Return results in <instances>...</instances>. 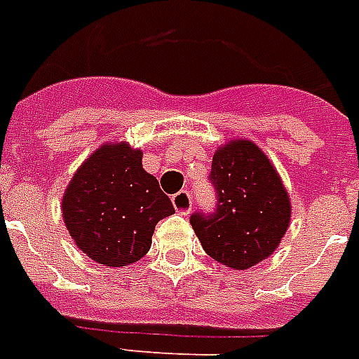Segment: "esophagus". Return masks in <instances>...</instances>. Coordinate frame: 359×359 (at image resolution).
I'll return each instance as SVG.
<instances>
[{
    "mask_svg": "<svg viewBox=\"0 0 359 359\" xmlns=\"http://www.w3.org/2000/svg\"><path fill=\"white\" fill-rule=\"evenodd\" d=\"M172 204H174L177 214H189L191 208H193V201H191L189 191H180V193H176V195L172 196Z\"/></svg>",
    "mask_w": 359,
    "mask_h": 359,
    "instance_id": "esophagus-1",
    "label": "esophagus"
}]
</instances>
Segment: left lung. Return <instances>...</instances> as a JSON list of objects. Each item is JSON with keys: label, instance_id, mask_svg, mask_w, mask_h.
<instances>
[{"label": "left lung", "instance_id": "8db88e82", "mask_svg": "<svg viewBox=\"0 0 359 359\" xmlns=\"http://www.w3.org/2000/svg\"><path fill=\"white\" fill-rule=\"evenodd\" d=\"M210 183L214 212L196 210L191 227L212 259L246 271L269 257L287 231V193L265 153L248 140H233L215 151Z\"/></svg>", "mask_w": 359, "mask_h": 359}]
</instances>
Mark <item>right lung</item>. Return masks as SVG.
<instances>
[{"mask_svg":"<svg viewBox=\"0 0 359 359\" xmlns=\"http://www.w3.org/2000/svg\"><path fill=\"white\" fill-rule=\"evenodd\" d=\"M64 223L77 248L106 266H126L151 248L158 221L174 214L142 151L104 145L75 172L62 198Z\"/></svg>","mask_w":359,"mask_h":359,"instance_id":"right-lung-1","label":"right lung"}]
</instances>
